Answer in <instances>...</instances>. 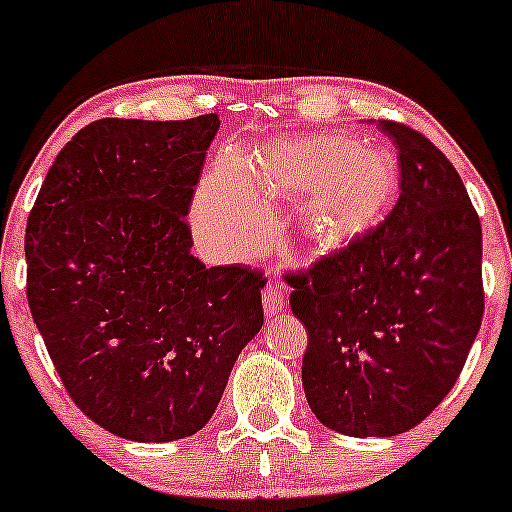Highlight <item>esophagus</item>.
Masks as SVG:
<instances>
[{"mask_svg":"<svg viewBox=\"0 0 512 512\" xmlns=\"http://www.w3.org/2000/svg\"><path fill=\"white\" fill-rule=\"evenodd\" d=\"M262 304H264V312H267V316L281 312V307L286 304V290L281 288V283H276V281L267 283V288H264V293H262Z\"/></svg>","mask_w":512,"mask_h":512,"instance_id":"34e87169","label":"esophagus"}]
</instances>
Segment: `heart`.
I'll return each mask as SVG.
<instances>
[{
	"instance_id": "1",
	"label": "heart",
	"mask_w": 512,
	"mask_h": 512,
	"mask_svg": "<svg viewBox=\"0 0 512 512\" xmlns=\"http://www.w3.org/2000/svg\"><path fill=\"white\" fill-rule=\"evenodd\" d=\"M401 189L397 153L347 134L321 132L267 144L248 163L226 155L200 181L193 222L210 250L234 255L260 241L264 200H297L302 234L323 250L371 234L390 217Z\"/></svg>"
}]
</instances>
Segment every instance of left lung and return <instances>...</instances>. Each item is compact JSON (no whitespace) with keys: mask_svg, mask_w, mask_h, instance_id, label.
I'll return each instance as SVG.
<instances>
[{"mask_svg":"<svg viewBox=\"0 0 512 512\" xmlns=\"http://www.w3.org/2000/svg\"><path fill=\"white\" fill-rule=\"evenodd\" d=\"M401 189L371 234L288 274L309 335L302 387L326 428L394 437L449 394L484 314L482 226L449 158L416 129L375 122Z\"/></svg>","mask_w":512,"mask_h":512,"instance_id":"1","label":"left lung"}]
</instances>
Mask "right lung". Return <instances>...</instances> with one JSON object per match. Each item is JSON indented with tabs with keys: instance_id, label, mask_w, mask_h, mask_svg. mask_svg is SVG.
Returning a JSON list of instances; mask_svg holds the SVG:
<instances>
[{
	"instance_id": "1",
	"label": "right lung",
	"mask_w": 512,
	"mask_h": 512,
	"mask_svg": "<svg viewBox=\"0 0 512 512\" xmlns=\"http://www.w3.org/2000/svg\"><path fill=\"white\" fill-rule=\"evenodd\" d=\"M215 113L103 118L49 167L25 231L28 304L84 416L132 442L196 435L264 323V278L191 255Z\"/></svg>"
}]
</instances>
